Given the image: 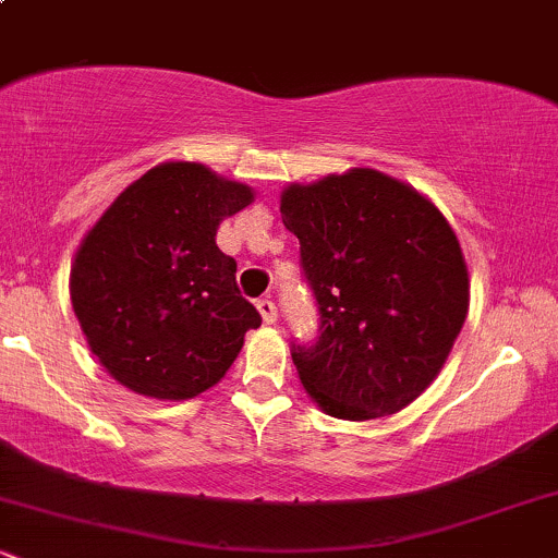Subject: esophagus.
<instances>
[{
	"instance_id": "34e87169",
	"label": "esophagus",
	"mask_w": 558,
	"mask_h": 558,
	"mask_svg": "<svg viewBox=\"0 0 558 558\" xmlns=\"http://www.w3.org/2000/svg\"><path fill=\"white\" fill-rule=\"evenodd\" d=\"M257 310H259V315H262V319H265L267 325H272L275 319H278V306H275L272 299H259L257 301Z\"/></svg>"
}]
</instances>
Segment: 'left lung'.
Instances as JSON below:
<instances>
[{
    "label": "left lung",
    "mask_w": 558,
    "mask_h": 558,
    "mask_svg": "<svg viewBox=\"0 0 558 558\" xmlns=\"http://www.w3.org/2000/svg\"><path fill=\"white\" fill-rule=\"evenodd\" d=\"M317 299L315 343H293L301 386L325 414L401 412L435 380L470 310L457 233L412 185L369 168L280 196Z\"/></svg>",
    "instance_id": "obj_1"
}]
</instances>
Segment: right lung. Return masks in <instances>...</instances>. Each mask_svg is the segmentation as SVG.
Instances as JSON below:
<instances>
[{
  "mask_svg": "<svg viewBox=\"0 0 558 558\" xmlns=\"http://www.w3.org/2000/svg\"><path fill=\"white\" fill-rule=\"evenodd\" d=\"M254 202L248 185L198 162L141 175L88 230L70 299L88 349L120 386L151 399H194L222 380L262 317L217 248L226 217Z\"/></svg>",
  "mask_w": 558,
  "mask_h": 558,
  "instance_id": "obj_1",
  "label": "right lung"
}]
</instances>
